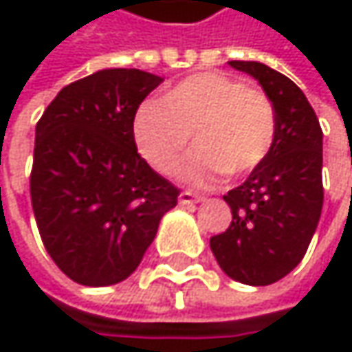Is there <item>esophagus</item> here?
Instances as JSON below:
<instances>
[{"label":"esophagus","instance_id":"obj_1","mask_svg":"<svg viewBox=\"0 0 352 352\" xmlns=\"http://www.w3.org/2000/svg\"><path fill=\"white\" fill-rule=\"evenodd\" d=\"M201 199H204L201 195H197V193H191V191H181V195H179V204H181V206L197 204V201H201Z\"/></svg>","mask_w":352,"mask_h":352}]
</instances>
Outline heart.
I'll return each mask as SVG.
<instances>
[{
  "label": "heart",
  "mask_w": 352,
  "mask_h": 352,
  "mask_svg": "<svg viewBox=\"0 0 352 352\" xmlns=\"http://www.w3.org/2000/svg\"><path fill=\"white\" fill-rule=\"evenodd\" d=\"M193 136L199 146L183 163V179L206 185L220 173L243 175L273 148L275 106L263 89L239 77L204 71L136 111L134 140L148 165L163 175L175 171Z\"/></svg>",
  "instance_id": "1"
}]
</instances>
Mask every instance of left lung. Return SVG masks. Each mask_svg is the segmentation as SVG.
Here are the masks:
<instances>
[{
	"label": "left lung",
	"mask_w": 352,
	"mask_h": 352,
	"mask_svg": "<svg viewBox=\"0 0 352 352\" xmlns=\"http://www.w3.org/2000/svg\"><path fill=\"white\" fill-rule=\"evenodd\" d=\"M271 98L277 136L267 159L224 201L226 232L210 239L222 271L246 285H271L304 258L324 204L322 128L304 91L283 73L254 60H230Z\"/></svg>",
	"instance_id": "left-lung-1"
}]
</instances>
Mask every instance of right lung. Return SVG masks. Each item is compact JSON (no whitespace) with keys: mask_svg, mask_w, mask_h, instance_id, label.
Returning a JSON list of instances; mask_svg holds the SVG:
<instances>
[{"mask_svg":"<svg viewBox=\"0 0 352 352\" xmlns=\"http://www.w3.org/2000/svg\"><path fill=\"white\" fill-rule=\"evenodd\" d=\"M163 83L140 69H104L58 91L36 124L30 197L42 245L81 285L130 277L179 189L134 140V118Z\"/></svg>","mask_w":352,"mask_h":352,"instance_id":"obj_1","label":"right lung"}]
</instances>
